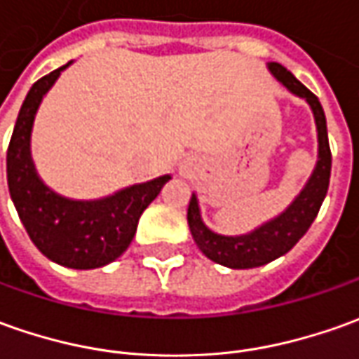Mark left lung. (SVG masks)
I'll return each instance as SVG.
<instances>
[{
	"label": "left lung",
	"instance_id": "left-lung-1",
	"mask_svg": "<svg viewBox=\"0 0 359 359\" xmlns=\"http://www.w3.org/2000/svg\"><path fill=\"white\" fill-rule=\"evenodd\" d=\"M267 68L291 94L304 97L313 109L316 133H318V161H316L311 179L306 180L304 189L289 204V208L243 236H222V233L212 231L202 222L198 198L196 194H192L187 218H189V228L194 243L208 259L230 269L262 267L265 263L285 255L287 251H291L297 245V241L311 228V224L323 206L324 196L328 192V182H330L332 155H330V145H328L326 116H324L318 97L279 62H267Z\"/></svg>",
	"mask_w": 359,
	"mask_h": 359
}]
</instances>
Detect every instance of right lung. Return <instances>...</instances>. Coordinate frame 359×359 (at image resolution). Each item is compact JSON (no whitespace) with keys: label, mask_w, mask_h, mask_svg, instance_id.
Wrapping results in <instances>:
<instances>
[{"label":"right lung","mask_w":359,"mask_h":359,"mask_svg":"<svg viewBox=\"0 0 359 359\" xmlns=\"http://www.w3.org/2000/svg\"><path fill=\"white\" fill-rule=\"evenodd\" d=\"M68 65L36 80L29 90L7 149V184L36 250L62 267L96 269L116 262L128 250L141 214L157 198L170 175L100 200H70L46 187L31 159V129L43 96Z\"/></svg>","instance_id":"right-lung-1"}]
</instances>
